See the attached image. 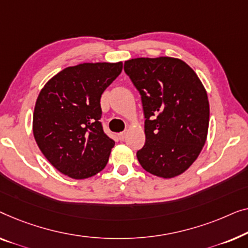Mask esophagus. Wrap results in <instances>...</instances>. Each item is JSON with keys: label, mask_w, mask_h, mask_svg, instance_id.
<instances>
[{"label": "esophagus", "mask_w": 248, "mask_h": 248, "mask_svg": "<svg viewBox=\"0 0 248 248\" xmlns=\"http://www.w3.org/2000/svg\"><path fill=\"white\" fill-rule=\"evenodd\" d=\"M125 136H127V132H125V131L119 132V134H118V137H119L120 140H124V139L125 138Z\"/></svg>", "instance_id": "esophagus-1"}]
</instances>
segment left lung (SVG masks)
Here are the masks:
<instances>
[{
  "label": "left lung",
  "mask_w": 248,
  "mask_h": 248,
  "mask_svg": "<svg viewBox=\"0 0 248 248\" xmlns=\"http://www.w3.org/2000/svg\"><path fill=\"white\" fill-rule=\"evenodd\" d=\"M124 72L140 93L146 119L138 162L162 179L181 175L207 140L210 109L203 84L186 62L167 56L129 59Z\"/></svg>",
  "instance_id": "8db88e82"
}]
</instances>
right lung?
I'll return each mask as SVG.
<instances>
[{"instance_id": "obj_1", "label": "right lung", "mask_w": 248, "mask_h": 248, "mask_svg": "<svg viewBox=\"0 0 248 248\" xmlns=\"http://www.w3.org/2000/svg\"><path fill=\"white\" fill-rule=\"evenodd\" d=\"M123 71V62L69 66L48 81L37 97L32 130L38 147L62 174L84 180L100 173L114 141L100 123V99Z\"/></svg>"}]
</instances>
